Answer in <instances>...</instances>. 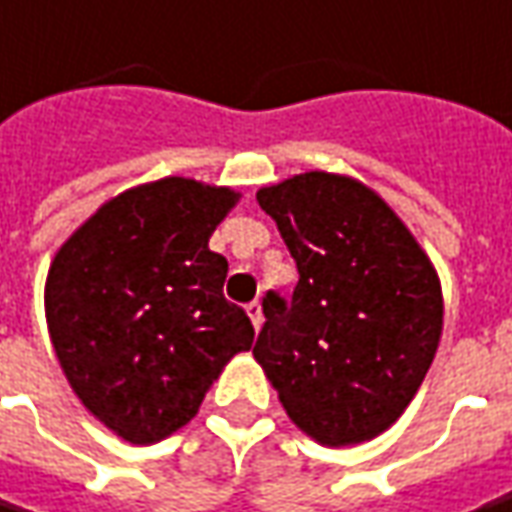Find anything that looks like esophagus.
<instances>
[{
  "label": "esophagus",
  "instance_id": "1",
  "mask_svg": "<svg viewBox=\"0 0 512 512\" xmlns=\"http://www.w3.org/2000/svg\"><path fill=\"white\" fill-rule=\"evenodd\" d=\"M245 312H248L250 323H253V329H256V331L262 329V320H264V315H262V303H259V301H250L248 306H245Z\"/></svg>",
  "mask_w": 512,
  "mask_h": 512
}]
</instances>
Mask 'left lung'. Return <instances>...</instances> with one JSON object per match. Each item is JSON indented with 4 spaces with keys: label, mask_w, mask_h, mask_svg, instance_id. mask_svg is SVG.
<instances>
[{
    "label": "left lung",
    "mask_w": 512,
    "mask_h": 512,
    "mask_svg": "<svg viewBox=\"0 0 512 512\" xmlns=\"http://www.w3.org/2000/svg\"><path fill=\"white\" fill-rule=\"evenodd\" d=\"M256 200L298 264L292 301L264 298L253 348L303 435L357 446L382 435L424 382L443 334L438 270L396 211L351 175L301 172Z\"/></svg>",
    "instance_id": "obj_1"
}]
</instances>
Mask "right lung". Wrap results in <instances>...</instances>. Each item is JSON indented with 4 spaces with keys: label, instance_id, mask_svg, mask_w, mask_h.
<instances>
[{
    "label": "right lung",
    "instance_id": "add662e5",
    "mask_svg": "<svg viewBox=\"0 0 512 512\" xmlns=\"http://www.w3.org/2000/svg\"><path fill=\"white\" fill-rule=\"evenodd\" d=\"M231 186L169 175L105 200L49 264L44 312L74 396L116 438L150 446L186 426L222 368L253 345L225 301L211 234Z\"/></svg>",
    "mask_w": 512,
    "mask_h": 512
}]
</instances>
